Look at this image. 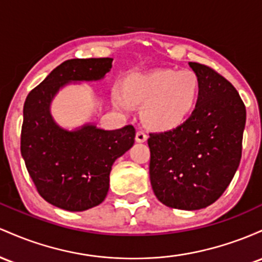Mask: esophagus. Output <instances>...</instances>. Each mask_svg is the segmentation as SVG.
I'll return each instance as SVG.
<instances>
[{
  "label": "esophagus",
  "instance_id": "1",
  "mask_svg": "<svg viewBox=\"0 0 262 262\" xmlns=\"http://www.w3.org/2000/svg\"><path fill=\"white\" fill-rule=\"evenodd\" d=\"M135 139H136V142H139V143L146 142V141H147V135L143 131H137L136 132V137H135Z\"/></svg>",
  "mask_w": 262,
  "mask_h": 262
}]
</instances>
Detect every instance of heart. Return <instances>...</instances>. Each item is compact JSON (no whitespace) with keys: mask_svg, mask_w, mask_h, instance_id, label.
<instances>
[{"mask_svg":"<svg viewBox=\"0 0 262 262\" xmlns=\"http://www.w3.org/2000/svg\"><path fill=\"white\" fill-rule=\"evenodd\" d=\"M201 96V79L193 70L157 69L123 79L121 90L114 89L113 102L127 111L141 106V121L149 130H176L194 113Z\"/></svg>","mask_w":262,"mask_h":262,"instance_id":"1","label":"heart"}]
</instances>
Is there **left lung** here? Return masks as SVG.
I'll return each instance as SVG.
<instances>
[{
    "mask_svg": "<svg viewBox=\"0 0 262 262\" xmlns=\"http://www.w3.org/2000/svg\"><path fill=\"white\" fill-rule=\"evenodd\" d=\"M201 79L194 113L176 130L149 134V179L162 204L198 210L230 184L242 158L246 110L236 89L209 67L189 61Z\"/></svg>",
    "mask_w": 262,
    "mask_h": 262,
    "instance_id": "left-lung-1",
    "label": "left lung"
}]
</instances>
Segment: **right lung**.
I'll return each instance as SVG.
<instances>
[{
  "mask_svg": "<svg viewBox=\"0 0 262 262\" xmlns=\"http://www.w3.org/2000/svg\"><path fill=\"white\" fill-rule=\"evenodd\" d=\"M113 58L70 59L61 63L28 94L23 106L20 154L44 201L68 211H84L101 204L110 187L111 167L135 143V128L104 130L85 122L63 127L51 106L69 84L105 78Z\"/></svg>",
  "mask_w": 262,
  "mask_h": 262,
  "instance_id": "add662e5",
  "label": "right lung"
}]
</instances>
